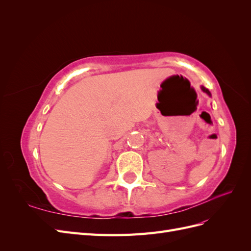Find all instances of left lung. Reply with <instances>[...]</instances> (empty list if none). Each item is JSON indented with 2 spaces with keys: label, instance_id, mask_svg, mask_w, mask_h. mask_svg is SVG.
Segmentation results:
<instances>
[{
  "label": "left lung",
  "instance_id": "1",
  "mask_svg": "<svg viewBox=\"0 0 251 251\" xmlns=\"http://www.w3.org/2000/svg\"><path fill=\"white\" fill-rule=\"evenodd\" d=\"M202 91H203V92H205V93H207V94L210 96V92H209V91H208L207 89H205L204 87H202Z\"/></svg>",
  "mask_w": 251,
  "mask_h": 251
}]
</instances>
